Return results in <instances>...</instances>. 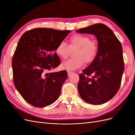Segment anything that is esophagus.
<instances>
[{
	"instance_id": "34e87169",
	"label": "esophagus",
	"mask_w": 135,
	"mask_h": 135,
	"mask_svg": "<svg viewBox=\"0 0 135 135\" xmlns=\"http://www.w3.org/2000/svg\"><path fill=\"white\" fill-rule=\"evenodd\" d=\"M73 71H68V75L69 76H70L72 73H73Z\"/></svg>"
}]
</instances>
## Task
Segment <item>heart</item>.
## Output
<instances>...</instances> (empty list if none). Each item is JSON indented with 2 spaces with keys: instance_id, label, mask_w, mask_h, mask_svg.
<instances>
[{
  "instance_id": "1",
  "label": "heart",
  "mask_w": 135,
  "mask_h": 135,
  "mask_svg": "<svg viewBox=\"0 0 135 135\" xmlns=\"http://www.w3.org/2000/svg\"><path fill=\"white\" fill-rule=\"evenodd\" d=\"M73 52L74 57L65 61L61 64V68L65 70H74L80 68L83 62L91 63L95 59L99 47L97 43L91 40L88 36L83 34H75L69 40L68 45L64 42H61L56 48V54L60 58L66 59L70 50Z\"/></svg>"
}]
</instances>
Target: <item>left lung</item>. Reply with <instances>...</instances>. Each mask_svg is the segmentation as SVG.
<instances>
[{"instance_id": "obj_1", "label": "left lung", "mask_w": 135, "mask_h": 135, "mask_svg": "<svg viewBox=\"0 0 135 135\" xmlns=\"http://www.w3.org/2000/svg\"><path fill=\"white\" fill-rule=\"evenodd\" d=\"M76 32L95 35L99 47L95 60L79 75V95L87 103L104 104L115 95L120 86L124 70L122 44L113 31L103 23Z\"/></svg>"}]
</instances>
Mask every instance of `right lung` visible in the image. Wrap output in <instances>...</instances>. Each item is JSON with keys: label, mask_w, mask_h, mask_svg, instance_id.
<instances>
[{"label": "right lung", "mask_w": 135, "mask_h": 135, "mask_svg": "<svg viewBox=\"0 0 135 135\" xmlns=\"http://www.w3.org/2000/svg\"><path fill=\"white\" fill-rule=\"evenodd\" d=\"M71 30L35 28L20 39L12 61L15 86L27 103L38 108L58 99L67 71L49 73L60 64L55 53Z\"/></svg>", "instance_id": "1"}]
</instances>
